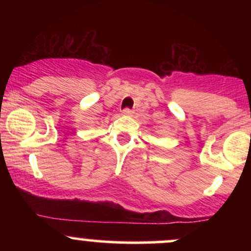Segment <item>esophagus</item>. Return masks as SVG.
Returning <instances> with one entry per match:
<instances>
[{"label": "esophagus", "mask_w": 251, "mask_h": 251, "mask_svg": "<svg viewBox=\"0 0 251 251\" xmlns=\"http://www.w3.org/2000/svg\"><path fill=\"white\" fill-rule=\"evenodd\" d=\"M123 114H124V116H132V114H133V111H132V109H129V108H125L123 111Z\"/></svg>", "instance_id": "34e87169"}]
</instances>
